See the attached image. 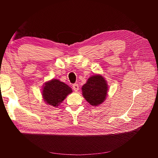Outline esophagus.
I'll use <instances>...</instances> for the list:
<instances>
[{"mask_svg": "<svg viewBox=\"0 0 158 158\" xmlns=\"http://www.w3.org/2000/svg\"><path fill=\"white\" fill-rule=\"evenodd\" d=\"M73 88L75 92H77L79 90V85L77 83H75V84L73 85Z\"/></svg>", "mask_w": 158, "mask_h": 158, "instance_id": "1", "label": "esophagus"}]
</instances>
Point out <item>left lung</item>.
Wrapping results in <instances>:
<instances>
[{
  "label": "left lung",
  "instance_id": "obj_1",
  "mask_svg": "<svg viewBox=\"0 0 158 158\" xmlns=\"http://www.w3.org/2000/svg\"><path fill=\"white\" fill-rule=\"evenodd\" d=\"M81 89L83 96L88 103L96 106L105 100L108 85L102 76L95 75L89 77Z\"/></svg>",
  "mask_w": 158,
  "mask_h": 158
}]
</instances>
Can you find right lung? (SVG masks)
Instances as JSON below:
<instances>
[{"instance_id": "right-lung-1", "label": "right lung", "mask_w": 158, "mask_h": 158, "mask_svg": "<svg viewBox=\"0 0 158 158\" xmlns=\"http://www.w3.org/2000/svg\"><path fill=\"white\" fill-rule=\"evenodd\" d=\"M72 92V89L66 83L53 79L43 85L42 95L47 104L57 107Z\"/></svg>"}]
</instances>
